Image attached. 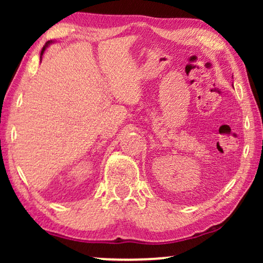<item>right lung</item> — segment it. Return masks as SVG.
I'll return each mask as SVG.
<instances>
[{"instance_id":"right-lung-1","label":"right lung","mask_w":263,"mask_h":263,"mask_svg":"<svg viewBox=\"0 0 263 263\" xmlns=\"http://www.w3.org/2000/svg\"><path fill=\"white\" fill-rule=\"evenodd\" d=\"M50 43H52V42H51V41H49V42H48V43H46V44L44 45V48H43V49H42V52H41V60H42V56H43V53H44V51H45V49H46V48H48V45L50 44Z\"/></svg>"}]
</instances>
